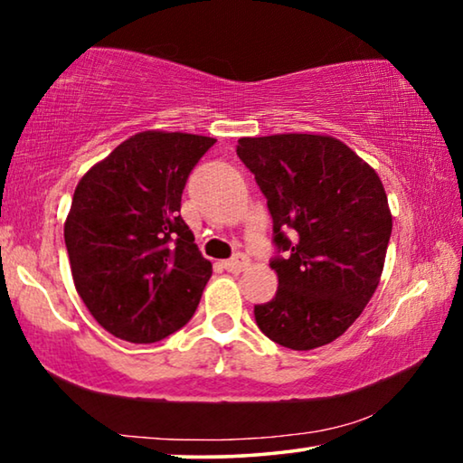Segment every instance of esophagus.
Wrapping results in <instances>:
<instances>
[{
	"label": "esophagus",
	"instance_id": "1",
	"mask_svg": "<svg viewBox=\"0 0 463 463\" xmlns=\"http://www.w3.org/2000/svg\"><path fill=\"white\" fill-rule=\"evenodd\" d=\"M223 267L227 271H232V273H240V271H246L248 267H250V259L246 257V254H236V257H232L230 260H225L223 263Z\"/></svg>",
	"mask_w": 463,
	"mask_h": 463
}]
</instances>
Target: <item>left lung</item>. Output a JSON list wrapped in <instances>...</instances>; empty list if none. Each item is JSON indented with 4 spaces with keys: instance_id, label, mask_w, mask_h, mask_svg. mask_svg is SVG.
I'll use <instances>...</instances> for the list:
<instances>
[{
    "instance_id": "left-lung-1",
    "label": "left lung",
    "mask_w": 463,
    "mask_h": 463,
    "mask_svg": "<svg viewBox=\"0 0 463 463\" xmlns=\"http://www.w3.org/2000/svg\"><path fill=\"white\" fill-rule=\"evenodd\" d=\"M236 152L273 217L278 292L254 307L260 332L292 351L330 345L376 292L392 215L378 173L332 136L240 137ZM291 238L285 236V232Z\"/></svg>"
}]
</instances>
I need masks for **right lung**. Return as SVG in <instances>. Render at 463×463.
<instances>
[{"label": "right lung", "instance_id": "1", "mask_svg": "<svg viewBox=\"0 0 463 463\" xmlns=\"http://www.w3.org/2000/svg\"><path fill=\"white\" fill-rule=\"evenodd\" d=\"M215 137L142 131L77 184L64 221L72 281L93 319L127 343L184 327L213 273L179 215L194 166Z\"/></svg>", "mask_w": 463, "mask_h": 463}]
</instances>
